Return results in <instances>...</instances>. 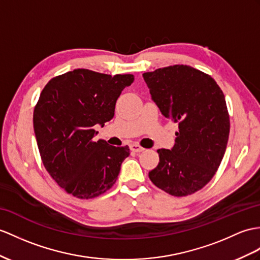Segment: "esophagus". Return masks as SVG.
I'll return each mask as SVG.
<instances>
[{"instance_id":"34e87169","label":"esophagus","mask_w":260,"mask_h":260,"mask_svg":"<svg viewBox=\"0 0 260 260\" xmlns=\"http://www.w3.org/2000/svg\"><path fill=\"white\" fill-rule=\"evenodd\" d=\"M130 150L132 151V152H142L144 149L141 147V145H139V144H137V143H132V144H130Z\"/></svg>"}]
</instances>
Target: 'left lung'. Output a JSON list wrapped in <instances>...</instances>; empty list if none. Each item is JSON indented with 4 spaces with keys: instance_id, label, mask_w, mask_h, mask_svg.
Instances as JSON below:
<instances>
[{
    "instance_id": "1",
    "label": "left lung",
    "mask_w": 260,
    "mask_h": 260,
    "mask_svg": "<svg viewBox=\"0 0 260 260\" xmlns=\"http://www.w3.org/2000/svg\"><path fill=\"white\" fill-rule=\"evenodd\" d=\"M142 76L162 115L179 123L174 147L157 150L149 178L171 195H191L212 180L225 154L231 123L224 93L210 75L186 65Z\"/></svg>"
}]
</instances>
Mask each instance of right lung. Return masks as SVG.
Returning a JSON list of instances; mask_svg holds the SVG:
<instances>
[{"instance_id": "obj_1", "label": "right lung", "mask_w": 260, "mask_h": 260, "mask_svg": "<svg viewBox=\"0 0 260 260\" xmlns=\"http://www.w3.org/2000/svg\"><path fill=\"white\" fill-rule=\"evenodd\" d=\"M134 80L130 74L79 68L44 87L33 115L36 141L44 167L68 194L93 199L116 183L130 149L96 141L93 126L110 121L120 93Z\"/></svg>"}]
</instances>
